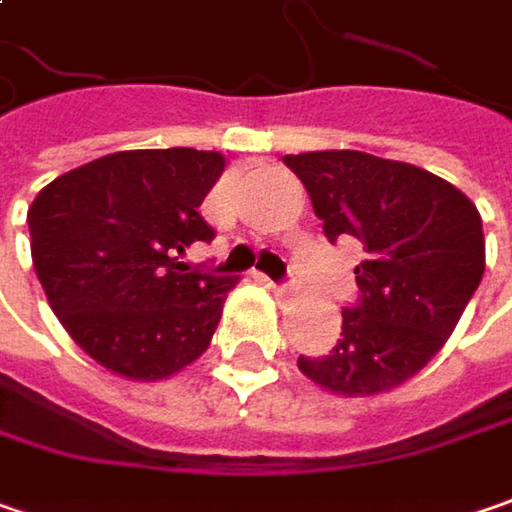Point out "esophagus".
I'll list each match as a JSON object with an SVG mask.
<instances>
[{"instance_id":"1","label":"esophagus","mask_w":512,"mask_h":512,"mask_svg":"<svg viewBox=\"0 0 512 512\" xmlns=\"http://www.w3.org/2000/svg\"><path fill=\"white\" fill-rule=\"evenodd\" d=\"M265 282H268V288H273L276 294H288V282H273L268 276H265Z\"/></svg>"}]
</instances>
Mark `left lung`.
I'll list each match as a JSON object with an SVG mask.
<instances>
[{"instance_id": "1", "label": "left lung", "mask_w": 512, "mask_h": 512, "mask_svg": "<svg viewBox=\"0 0 512 512\" xmlns=\"http://www.w3.org/2000/svg\"><path fill=\"white\" fill-rule=\"evenodd\" d=\"M311 195L328 242L357 239L360 296L343 308V334L299 369L322 389L366 397L395 389L447 343L484 276L475 204L412 164L354 149L285 155Z\"/></svg>"}]
</instances>
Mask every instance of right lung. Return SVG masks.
Instances as JSON below:
<instances>
[{
	"label": "right lung",
	"mask_w": 512,
	"mask_h": 512,
	"mask_svg": "<svg viewBox=\"0 0 512 512\" xmlns=\"http://www.w3.org/2000/svg\"><path fill=\"white\" fill-rule=\"evenodd\" d=\"M224 172L187 146L112 152L39 190L28 210L42 291L71 340L129 380H161L207 351L239 279L181 256L216 230L198 213Z\"/></svg>",
	"instance_id": "right-lung-1"
}]
</instances>
